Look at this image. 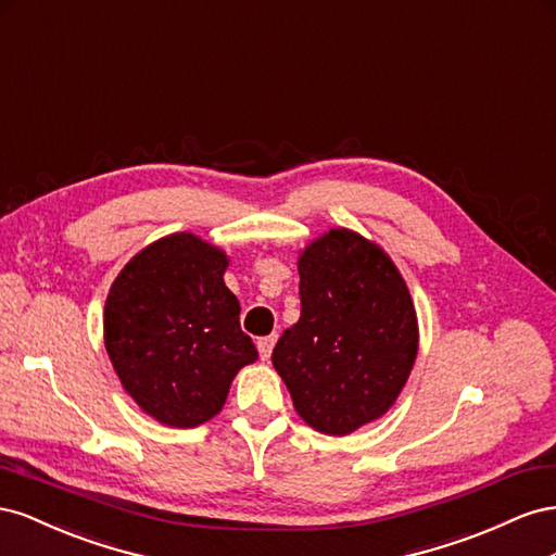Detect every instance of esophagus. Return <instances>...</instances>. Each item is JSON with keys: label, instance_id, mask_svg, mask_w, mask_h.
<instances>
[{"label": "esophagus", "instance_id": "esophagus-1", "mask_svg": "<svg viewBox=\"0 0 556 556\" xmlns=\"http://www.w3.org/2000/svg\"><path fill=\"white\" fill-rule=\"evenodd\" d=\"M275 336H267V338H261L258 342H256V346H258V354H261V358L263 361H267L269 358V354H273V346H275Z\"/></svg>", "mask_w": 556, "mask_h": 556}]
</instances>
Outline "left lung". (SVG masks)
<instances>
[{"instance_id": "8db88e82", "label": "left lung", "mask_w": 556, "mask_h": 556, "mask_svg": "<svg viewBox=\"0 0 556 556\" xmlns=\"http://www.w3.org/2000/svg\"><path fill=\"white\" fill-rule=\"evenodd\" d=\"M300 319L273 366L312 428L346 435L399 399L417 358V314L399 269L377 244L336 228L298 261Z\"/></svg>"}]
</instances>
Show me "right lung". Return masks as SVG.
I'll return each instance as SVG.
<instances>
[{
  "mask_svg": "<svg viewBox=\"0 0 556 556\" xmlns=\"http://www.w3.org/2000/svg\"><path fill=\"white\" fill-rule=\"evenodd\" d=\"M226 267L224 251L177 232L139 251L109 291V358L123 389L161 424L212 419L237 370L258 358L224 283Z\"/></svg>",
  "mask_w": 556,
  "mask_h": 556,
  "instance_id": "right-lung-1",
  "label": "right lung"
}]
</instances>
